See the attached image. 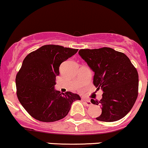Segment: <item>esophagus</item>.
I'll use <instances>...</instances> for the list:
<instances>
[{
    "instance_id": "34e87169",
    "label": "esophagus",
    "mask_w": 148,
    "mask_h": 148,
    "mask_svg": "<svg viewBox=\"0 0 148 148\" xmlns=\"http://www.w3.org/2000/svg\"><path fill=\"white\" fill-rule=\"evenodd\" d=\"M82 101H84V102L85 103V104H86L87 106H91V105H92L91 101H90V100L86 99H82Z\"/></svg>"
}]
</instances>
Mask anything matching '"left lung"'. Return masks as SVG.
<instances>
[{"instance_id":"8db88e82","label":"left lung","mask_w":148,"mask_h":148,"mask_svg":"<svg viewBox=\"0 0 148 148\" xmlns=\"http://www.w3.org/2000/svg\"><path fill=\"white\" fill-rule=\"evenodd\" d=\"M79 55L95 72L93 84L102 89V99L90 100L100 105L97 120L115 122L131 111L138 94V74L130 58L109 47L81 49Z\"/></svg>"}]
</instances>
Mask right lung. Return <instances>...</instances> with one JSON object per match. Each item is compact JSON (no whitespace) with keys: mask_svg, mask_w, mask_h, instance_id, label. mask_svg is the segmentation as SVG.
<instances>
[{"mask_svg":"<svg viewBox=\"0 0 148 148\" xmlns=\"http://www.w3.org/2000/svg\"><path fill=\"white\" fill-rule=\"evenodd\" d=\"M77 51L78 49L47 45L24 58L16 76V95L33 118L45 123L57 121L68 114L73 101L81 99L77 94H64L54 89L60 64Z\"/></svg>","mask_w":148,"mask_h":148,"instance_id":"right-lung-1","label":"right lung"}]
</instances>
